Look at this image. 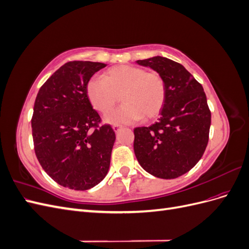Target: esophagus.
Here are the masks:
<instances>
[{
	"label": "esophagus",
	"mask_w": 249,
	"mask_h": 249,
	"mask_svg": "<svg viewBox=\"0 0 249 249\" xmlns=\"http://www.w3.org/2000/svg\"><path fill=\"white\" fill-rule=\"evenodd\" d=\"M123 129V126L122 125H119V124H115V125H113V130H114V132H118L119 130H122Z\"/></svg>",
	"instance_id": "obj_1"
}]
</instances>
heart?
Wrapping results in <instances>:
<instances>
[{
  "instance_id": "1",
  "label": "heart",
  "mask_w": 249,
  "mask_h": 249,
  "mask_svg": "<svg viewBox=\"0 0 249 249\" xmlns=\"http://www.w3.org/2000/svg\"><path fill=\"white\" fill-rule=\"evenodd\" d=\"M89 103L102 115L112 112L122 96L124 106L107 120L132 124L142 117L149 120L160 114L166 101V86L160 73L132 65L109 69L102 78L90 79L86 86Z\"/></svg>"
}]
</instances>
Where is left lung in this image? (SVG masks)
<instances>
[{
    "mask_svg": "<svg viewBox=\"0 0 249 249\" xmlns=\"http://www.w3.org/2000/svg\"><path fill=\"white\" fill-rule=\"evenodd\" d=\"M161 74L166 101L150 126L134 129V152L141 167L154 177L176 178L192 169L205 153L211 111L201 84L185 67L156 56L136 61Z\"/></svg>",
    "mask_w": 249,
    "mask_h": 249,
    "instance_id": "left-lung-1",
    "label": "left lung"
}]
</instances>
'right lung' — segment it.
Here are the masks:
<instances>
[{"label":"right lung","mask_w":249,"mask_h":249,"mask_svg":"<svg viewBox=\"0 0 249 249\" xmlns=\"http://www.w3.org/2000/svg\"><path fill=\"white\" fill-rule=\"evenodd\" d=\"M105 63L71 61L46 81L37 93L31 120L35 155L56 183L88 190L110 167L115 133L89 103L86 86Z\"/></svg>","instance_id":"obj_1"}]
</instances>
